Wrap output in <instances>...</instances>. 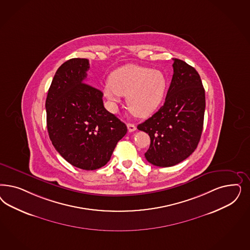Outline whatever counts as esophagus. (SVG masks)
<instances>
[{"mask_svg":"<svg viewBox=\"0 0 250 250\" xmlns=\"http://www.w3.org/2000/svg\"><path fill=\"white\" fill-rule=\"evenodd\" d=\"M127 127H128V130H129V132H132V131H134L136 129V126L134 124H132V123H128Z\"/></svg>","mask_w":250,"mask_h":250,"instance_id":"34e87169","label":"esophagus"}]
</instances>
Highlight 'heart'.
Returning <instances> with one entry per match:
<instances>
[{"label": "heart", "instance_id": "b5f03b06", "mask_svg": "<svg viewBox=\"0 0 250 250\" xmlns=\"http://www.w3.org/2000/svg\"><path fill=\"white\" fill-rule=\"evenodd\" d=\"M167 79L159 70L129 64L116 70L104 86L105 97L113 101L126 97L129 112L137 118L151 116L161 105Z\"/></svg>", "mask_w": 250, "mask_h": 250}]
</instances>
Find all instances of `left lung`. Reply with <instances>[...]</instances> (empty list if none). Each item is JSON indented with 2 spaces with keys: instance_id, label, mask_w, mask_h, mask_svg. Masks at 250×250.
<instances>
[{
  "instance_id": "1",
  "label": "left lung",
  "mask_w": 250,
  "mask_h": 250,
  "mask_svg": "<svg viewBox=\"0 0 250 250\" xmlns=\"http://www.w3.org/2000/svg\"><path fill=\"white\" fill-rule=\"evenodd\" d=\"M173 62L174 73L164 105L137 127L151 139L146 160L160 167L188 158L197 148L203 129L205 91L200 74L181 60Z\"/></svg>"
}]
</instances>
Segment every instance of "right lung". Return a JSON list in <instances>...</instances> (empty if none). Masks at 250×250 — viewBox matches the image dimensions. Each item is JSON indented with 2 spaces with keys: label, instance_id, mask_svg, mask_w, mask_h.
<instances>
[{
  "label": "right lung",
  "instance_id": "obj_1",
  "mask_svg": "<svg viewBox=\"0 0 250 250\" xmlns=\"http://www.w3.org/2000/svg\"><path fill=\"white\" fill-rule=\"evenodd\" d=\"M87 59L74 58L57 70L46 99L48 136L66 161L95 170L110 160L126 125L108 112L103 93L84 83Z\"/></svg>",
  "mask_w": 250,
  "mask_h": 250
}]
</instances>
